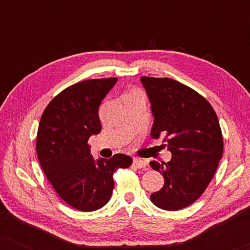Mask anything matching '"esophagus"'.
I'll use <instances>...</instances> for the list:
<instances>
[{
    "instance_id": "34e87169",
    "label": "esophagus",
    "mask_w": 250,
    "mask_h": 250,
    "mask_svg": "<svg viewBox=\"0 0 250 250\" xmlns=\"http://www.w3.org/2000/svg\"><path fill=\"white\" fill-rule=\"evenodd\" d=\"M133 165H134L136 168L146 169V160H143V159L134 158V159H133Z\"/></svg>"
}]
</instances>
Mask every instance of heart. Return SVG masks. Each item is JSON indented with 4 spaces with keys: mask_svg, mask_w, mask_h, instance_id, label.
<instances>
[{
    "mask_svg": "<svg viewBox=\"0 0 250 250\" xmlns=\"http://www.w3.org/2000/svg\"><path fill=\"white\" fill-rule=\"evenodd\" d=\"M133 94H141V93H140L139 91H136V90H133V91L129 92V93H128L127 95H133Z\"/></svg>",
    "mask_w": 250,
    "mask_h": 250,
    "instance_id": "b5f03b06",
    "label": "heart"
}]
</instances>
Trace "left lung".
<instances>
[{"instance_id": "1", "label": "left lung", "mask_w": 250, "mask_h": 250, "mask_svg": "<svg viewBox=\"0 0 250 250\" xmlns=\"http://www.w3.org/2000/svg\"><path fill=\"white\" fill-rule=\"evenodd\" d=\"M151 104L152 139L165 136L168 163H150L164 187L150 196L157 207L179 210L194 203L213 179L223 155L216 112L199 93L172 78L141 77Z\"/></svg>"}]
</instances>
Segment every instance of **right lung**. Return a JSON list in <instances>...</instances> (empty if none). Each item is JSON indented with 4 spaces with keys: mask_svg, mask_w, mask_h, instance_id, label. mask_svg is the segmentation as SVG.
<instances>
[{
    "mask_svg": "<svg viewBox=\"0 0 250 250\" xmlns=\"http://www.w3.org/2000/svg\"><path fill=\"white\" fill-rule=\"evenodd\" d=\"M117 78L88 80L60 92L41 117L36 152L41 167L63 201L82 211H93L110 200L118 168L131 166L129 156L94 159L88 139L101 131L99 105Z\"/></svg>",
    "mask_w": 250,
    "mask_h": 250,
    "instance_id": "add662e5",
    "label": "right lung"
}]
</instances>
